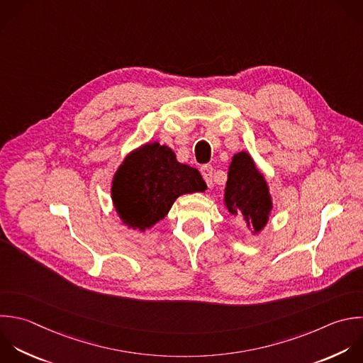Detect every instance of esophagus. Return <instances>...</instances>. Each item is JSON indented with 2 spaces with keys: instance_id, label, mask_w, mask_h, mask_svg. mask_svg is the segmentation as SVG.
<instances>
[{
  "instance_id": "34e87169",
  "label": "esophagus",
  "mask_w": 363,
  "mask_h": 363,
  "mask_svg": "<svg viewBox=\"0 0 363 363\" xmlns=\"http://www.w3.org/2000/svg\"><path fill=\"white\" fill-rule=\"evenodd\" d=\"M200 172H201V176L206 180L207 186L211 187L213 186V167L210 164H204V166H201Z\"/></svg>"
}]
</instances>
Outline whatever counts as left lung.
Listing matches in <instances>:
<instances>
[{
    "label": "left lung",
    "instance_id": "8db88e82",
    "mask_svg": "<svg viewBox=\"0 0 363 363\" xmlns=\"http://www.w3.org/2000/svg\"><path fill=\"white\" fill-rule=\"evenodd\" d=\"M224 206L233 216L242 217L251 234H259L272 213L268 182L247 152L233 156L224 189Z\"/></svg>",
    "mask_w": 363,
    "mask_h": 363
}]
</instances>
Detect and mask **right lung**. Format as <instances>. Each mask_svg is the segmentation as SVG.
<instances>
[{
  "label": "right lung",
  "instance_id": "obj_1",
  "mask_svg": "<svg viewBox=\"0 0 363 363\" xmlns=\"http://www.w3.org/2000/svg\"><path fill=\"white\" fill-rule=\"evenodd\" d=\"M207 189L197 169L180 163L157 142L126 155L113 174L111 196L121 221L145 233L164 218L177 197Z\"/></svg>",
  "mask_w": 363,
  "mask_h": 363
}]
</instances>
